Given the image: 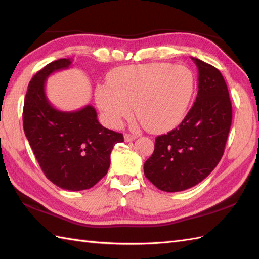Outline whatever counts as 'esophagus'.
Segmentation results:
<instances>
[{
  "label": "esophagus",
  "instance_id": "1",
  "mask_svg": "<svg viewBox=\"0 0 259 259\" xmlns=\"http://www.w3.org/2000/svg\"><path fill=\"white\" fill-rule=\"evenodd\" d=\"M136 138H137V136H135V135H130V134H125V135H124V140H125L126 142L134 141Z\"/></svg>",
  "mask_w": 259,
  "mask_h": 259
}]
</instances>
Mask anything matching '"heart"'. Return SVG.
Masks as SVG:
<instances>
[{
    "label": "heart",
    "instance_id": "heart-1",
    "mask_svg": "<svg viewBox=\"0 0 259 259\" xmlns=\"http://www.w3.org/2000/svg\"><path fill=\"white\" fill-rule=\"evenodd\" d=\"M195 93V76L185 65L146 63L112 70L96 88L98 107L117 126L133 114L147 130L161 133L181 123Z\"/></svg>",
    "mask_w": 259,
    "mask_h": 259
}]
</instances>
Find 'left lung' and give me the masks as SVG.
Listing matches in <instances>:
<instances>
[{
    "instance_id": "left-lung-1",
    "label": "left lung",
    "mask_w": 259,
    "mask_h": 259,
    "mask_svg": "<svg viewBox=\"0 0 259 259\" xmlns=\"http://www.w3.org/2000/svg\"><path fill=\"white\" fill-rule=\"evenodd\" d=\"M198 68L194 106L178 128L158 136L145 162V176L158 189L183 191L199 184L224 155L233 110L224 76L212 65L191 58Z\"/></svg>"
}]
</instances>
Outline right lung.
<instances>
[{"label":"right lung","mask_w":259,"mask_h":259,"mask_svg":"<svg viewBox=\"0 0 259 259\" xmlns=\"http://www.w3.org/2000/svg\"><path fill=\"white\" fill-rule=\"evenodd\" d=\"M71 63L70 59H59L33 76L24 99L23 129L46 177L60 188L79 191L91 188L107 175L110 155L123 136L99 123L90 104L76 111H61L48 100V76Z\"/></svg>","instance_id":"right-lung-1"}]
</instances>
